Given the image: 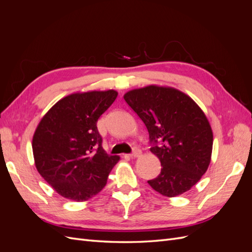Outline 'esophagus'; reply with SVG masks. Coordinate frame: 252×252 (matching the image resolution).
I'll return each mask as SVG.
<instances>
[{
    "label": "esophagus",
    "instance_id": "34e87169",
    "mask_svg": "<svg viewBox=\"0 0 252 252\" xmlns=\"http://www.w3.org/2000/svg\"><path fill=\"white\" fill-rule=\"evenodd\" d=\"M141 155H142V151H141V149H139V148H134V149H133V151H132V154H130L129 156H130V158H139Z\"/></svg>",
    "mask_w": 252,
    "mask_h": 252
}]
</instances>
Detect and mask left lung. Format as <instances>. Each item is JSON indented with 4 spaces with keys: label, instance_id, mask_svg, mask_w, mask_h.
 Segmentation results:
<instances>
[{
    "label": "left lung",
    "instance_id": "8db88e82",
    "mask_svg": "<svg viewBox=\"0 0 252 252\" xmlns=\"http://www.w3.org/2000/svg\"><path fill=\"white\" fill-rule=\"evenodd\" d=\"M124 100L146 125L150 151L162 165L148 184L168 197L188 191L211 159L213 134L203 110L182 91L158 85L128 91Z\"/></svg>",
    "mask_w": 252,
    "mask_h": 252
}]
</instances>
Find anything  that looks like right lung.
<instances>
[{"mask_svg": "<svg viewBox=\"0 0 252 252\" xmlns=\"http://www.w3.org/2000/svg\"><path fill=\"white\" fill-rule=\"evenodd\" d=\"M118 96L116 90L77 93L57 102L32 138L34 164L43 179L68 200L84 202L105 187L120 157L102 147L96 122Z\"/></svg>", "mask_w": 252, "mask_h": 252, "instance_id": "add662e5", "label": "right lung"}]
</instances>
